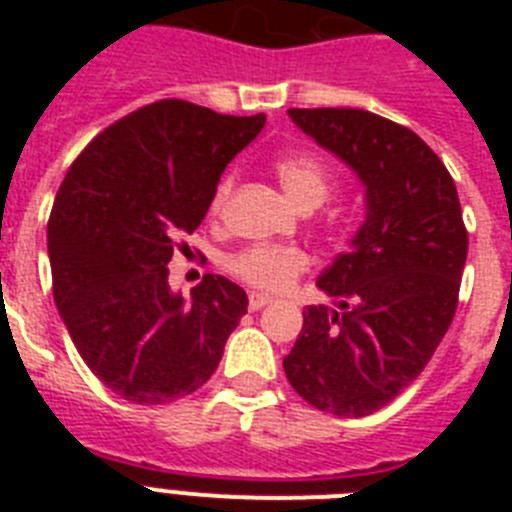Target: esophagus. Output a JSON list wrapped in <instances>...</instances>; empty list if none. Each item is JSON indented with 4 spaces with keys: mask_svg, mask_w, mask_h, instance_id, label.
Returning <instances> with one entry per match:
<instances>
[{
    "mask_svg": "<svg viewBox=\"0 0 512 512\" xmlns=\"http://www.w3.org/2000/svg\"><path fill=\"white\" fill-rule=\"evenodd\" d=\"M271 302V297L269 295H261V292H251V295H248V310H261V307H266Z\"/></svg>",
    "mask_w": 512,
    "mask_h": 512,
    "instance_id": "esophagus-1",
    "label": "esophagus"
}]
</instances>
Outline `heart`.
<instances>
[{
  "instance_id": "1",
  "label": "heart",
  "mask_w": 512,
  "mask_h": 512,
  "mask_svg": "<svg viewBox=\"0 0 512 512\" xmlns=\"http://www.w3.org/2000/svg\"><path fill=\"white\" fill-rule=\"evenodd\" d=\"M271 166H274V174H277L284 192L302 210L318 207L328 200L333 179H330L328 166L320 158L310 156V153L289 151L279 153L271 161ZM230 189H233V176L225 174L212 192V215H220L223 207L228 205ZM307 266H310L307 251H302L300 246H292V243H256V246H246L241 251L230 253L225 259V271L230 277L253 289H261V292H282L300 274H305Z\"/></svg>"
}]
</instances>
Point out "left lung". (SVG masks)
Wrapping results in <instances>:
<instances>
[{
    "instance_id": "1",
    "label": "left lung",
    "mask_w": 512,
    "mask_h": 512,
    "mask_svg": "<svg viewBox=\"0 0 512 512\" xmlns=\"http://www.w3.org/2000/svg\"><path fill=\"white\" fill-rule=\"evenodd\" d=\"M289 117L356 171L366 217L318 279L336 307H305L284 374L312 408L364 418L420 377L454 320L469 248L459 194L405 125L348 107Z\"/></svg>"
}]
</instances>
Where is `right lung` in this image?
Returning <instances> with one entry per match:
<instances>
[{"label": "right lung", "mask_w": 512, "mask_h": 512, "mask_svg": "<svg viewBox=\"0 0 512 512\" xmlns=\"http://www.w3.org/2000/svg\"><path fill=\"white\" fill-rule=\"evenodd\" d=\"M264 122L161 99L104 128L63 179L48 220L53 297L84 364L122 400L200 390L246 315L225 277L205 274L189 300L171 292L169 261Z\"/></svg>", "instance_id": "add662e5"}]
</instances>
